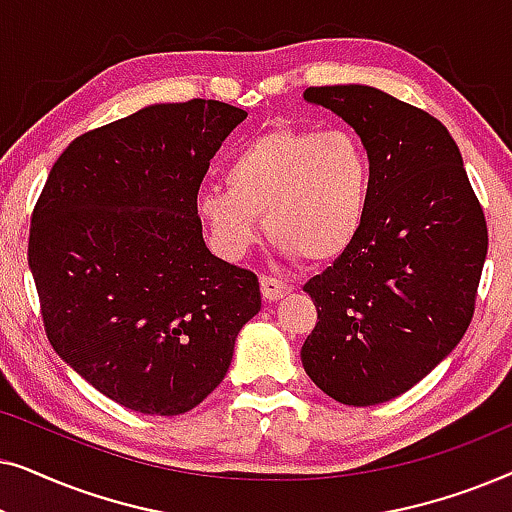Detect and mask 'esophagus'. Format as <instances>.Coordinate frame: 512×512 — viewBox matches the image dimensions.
Listing matches in <instances>:
<instances>
[{
    "label": "esophagus",
    "mask_w": 512,
    "mask_h": 512,
    "mask_svg": "<svg viewBox=\"0 0 512 512\" xmlns=\"http://www.w3.org/2000/svg\"><path fill=\"white\" fill-rule=\"evenodd\" d=\"M293 286L289 282H284V279H277L272 275H263L261 277V293L265 300H279L284 298L286 293H291Z\"/></svg>",
    "instance_id": "esophagus-1"
}]
</instances>
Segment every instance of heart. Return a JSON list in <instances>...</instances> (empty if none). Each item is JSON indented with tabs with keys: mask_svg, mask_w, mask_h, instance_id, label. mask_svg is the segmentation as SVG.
I'll use <instances>...</instances> for the list:
<instances>
[{
	"mask_svg": "<svg viewBox=\"0 0 512 512\" xmlns=\"http://www.w3.org/2000/svg\"><path fill=\"white\" fill-rule=\"evenodd\" d=\"M373 167L349 130L272 128L251 137L226 165V186L202 188L200 221L221 256L240 258L265 216L270 240L305 263H331L366 221Z\"/></svg>",
	"mask_w": 512,
	"mask_h": 512,
	"instance_id": "b5f03b06",
	"label": "heart"
}]
</instances>
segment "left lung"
<instances>
[{
	"mask_svg": "<svg viewBox=\"0 0 512 512\" xmlns=\"http://www.w3.org/2000/svg\"><path fill=\"white\" fill-rule=\"evenodd\" d=\"M366 146L373 181L359 237L303 286L317 307L305 373L335 401L377 405L424 380L464 338L487 221L438 118L370 86L307 88Z\"/></svg>",
	"mask_w": 512,
	"mask_h": 512,
	"instance_id": "1",
	"label": "left lung"
}]
</instances>
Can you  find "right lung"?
I'll return each mask as SVG.
<instances>
[{"label":"right lung","mask_w":512,"mask_h":512,"mask_svg":"<svg viewBox=\"0 0 512 512\" xmlns=\"http://www.w3.org/2000/svg\"><path fill=\"white\" fill-rule=\"evenodd\" d=\"M244 118L216 100L151 104L76 137L34 205L27 258L48 342L123 408L193 410L261 310L258 277L205 247L195 209Z\"/></svg>","instance_id":"right-lung-1"}]
</instances>
